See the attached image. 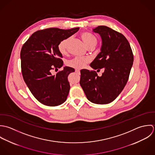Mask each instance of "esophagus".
Instances as JSON below:
<instances>
[{
  "label": "esophagus",
  "instance_id": "34e87169",
  "mask_svg": "<svg viewBox=\"0 0 155 155\" xmlns=\"http://www.w3.org/2000/svg\"><path fill=\"white\" fill-rule=\"evenodd\" d=\"M75 72L76 73H77L78 74H80V71L79 70H77V69H76V70L75 71Z\"/></svg>",
  "mask_w": 155,
  "mask_h": 155
}]
</instances>
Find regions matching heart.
Masks as SVG:
<instances>
[{
	"label": "heart",
	"mask_w": 155,
	"mask_h": 155,
	"mask_svg": "<svg viewBox=\"0 0 155 155\" xmlns=\"http://www.w3.org/2000/svg\"><path fill=\"white\" fill-rule=\"evenodd\" d=\"M80 35L88 48L92 45L96 46L97 42V38L92 33L87 31H83L81 33ZM70 39V38H66L63 39L59 43L58 45V49L60 53L62 54H65L67 53L68 46ZM89 62L90 59L87 58L77 57L67 62V65L73 68L80 69L83 68Z\"/></svg>",
	"instance_id": "b5f03b06"
}]
</instances>
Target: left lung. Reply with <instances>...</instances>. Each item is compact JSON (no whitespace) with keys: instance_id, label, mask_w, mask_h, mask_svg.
Masks as SVG:
<instances>
[{"instance_id":"1","label":"left lung","mask_w":155,"mask_h":155,"mask_svg":"<svg viewBox=\"0 0 155 155\" xmlns=\"http://www.w3.org/2000/svg\"><path fill=\"white\" fill-rule=\"evenodd\" d=\"M93 31L100 35L102 45L91 66L99 71L103 68L104 72L99 77L95 71L82 70L80 84L89 101L107 104L113 102L126 86L134 55L128 41L121 33L105 26H99Z\"/></svg>"}]
</instances>
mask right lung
<instances>
[{
  "instance_id": "1",
  "label": "right lung",
  "mask_w": 155,
  "mask_h": 155,
  "mask_svg": "<svg viewBox=\"0 0 155 155\" xmlns=\"http://www.w3.org/2000/svg\"><path fill=\"white\" fill-rule=\"evenodd\" d=\"M79 30L48 28L34 32L23 44L21 52V68L26 85L41 104L55 107L63 104L70 89L68 76L74 69L65 66L56 75L51 71L63 66L59 43Z\"/></svg>"
}]
</instances>
